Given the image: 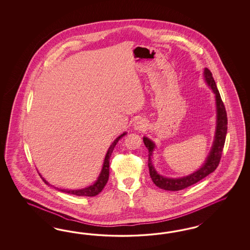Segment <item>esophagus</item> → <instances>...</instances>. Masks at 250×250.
Segmentation results:
<instances>
[{"label": "esophagus", "mask_w": 250, "mask_h": 250, "mask_svg": "<svg viewBox=\"0 0 250 250\" xmlns=\"http://www.w3.org/2000/svg\"><path fill=\"white\" fill-rule=\"evenodd\" d=\"M133 125H134V129L136 131H141L146 127V122H145L144 119L139 118V119L135 121Z\"/></svg>", "instance_id": "1"}]
</instances>
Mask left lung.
<instances>
[{
  "mask_svg": "<svg viewBox=\"0 0 250 250\" xmlns=\"http://www.w3.org/2000/svg\"><path fill=\"white\" fill-rule=\"evenodd\" d=\"M204 80L207 85L211 88L214 98H215V107H216V125L214 137L212 141V147L205 160V163L198 168L196 171L183 177L179 178H168L164 177L158 173L155 167L153 165V152L156 148V144L148 137L144 136L143 141L146 148L148 149V167L149 174L153 182L160 188L166 190H181L189 187L190 185L200 182L206 176L213 172L215 168L219 165L220 159L222 156L223 148L225 146L226 136L227 132V115L224 103L220 96L219 91L216 87L215 82L212 78V72L207 68L204 70Z\"/></svg>",
  "mask_w": 250,
  "mask_h": 250,
  "instance_id": "obj_1",
  "label": "left lung"
}]
</instances>
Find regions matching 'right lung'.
I'll list each match as a JSON object with an SVG mask.
<instances>
[{"instance_id": "add662e5", "label": "right lung", "mask_w": 250, "mask_h": 250, "mask_svg": "<svg viewBox=\"0 0 250 250\" xmlns=\"http://www.w3.org/2000/svg\"><path fill=\"white\" fill-rule=\"evenodd\" d=\"M125 135H126V132L123 133V134L118 136V137L114 140V142L112 143V145L109 146L108 150L106 152L105 158H104V164H103L102 170H101V172H100V174H99L97 180L95 181V182H94L93 184H91V185L86 187V188L79 189H59V188L54 187L53 185H51V184H49L48 182H46L45 179L41 176L40 173H39V175H40V177L42 178L43 182H45L46 185H48V186L51 185V186H53L55 189H59V190H61L62 192L68 193V194H73V195H77V196H95V195H97V194H99V193L103 190V189H104V186H105L106 183L108 182V179H109V167H110L109 166L110 157H111V155H112V152L114 150V146L118 143V141L121 139L122 137L124 136H125Z\"/></svg>"}]
</instances>
